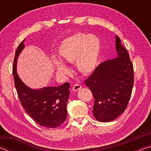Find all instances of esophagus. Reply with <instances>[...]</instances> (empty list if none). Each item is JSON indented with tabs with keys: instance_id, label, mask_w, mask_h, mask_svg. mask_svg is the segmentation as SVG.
Returning <instances> with one entry per match:
<instances>
[{
	"instance_id": "esophagus-1",
	"label": "esophagus",
	"mask_w": 151,
	"mask_h": 151,
	"mask_svg": "<svg viewBox=\"0 0 151 151\" xmlns=\"http://www.w3.org/2000/svg\"><path fill=\"white\" fill-rule=\"evenodd\" d=\"M81 88H82V86L81 85H79V84H76V85L73 86V90L74 91H78L80 90Z\"/></svg>"
}]
</instances>
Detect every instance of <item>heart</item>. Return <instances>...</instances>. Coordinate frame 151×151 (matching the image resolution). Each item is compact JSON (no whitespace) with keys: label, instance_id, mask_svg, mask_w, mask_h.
I'll use <instances>...</instances> for the list:
<instances>
[{"label":"heart","instance_id":"heart-1","mask_svg":"<svg viewBox=\"0 0 151 151\" xmlns=\"http://www.w3.org/2000/svg\"><path fill=\"white\" fill-rule=\"evenodd\" d=\"M101 43L96 36L77 33L63 40L58 48V53L64 63L75 62L79 72L88 75L96 68ZM63 63L55 59L52 66L58 74L67 76L70 73V69Z\"/></svg>","mask_w":151,"mask_h":151}]
</instances>
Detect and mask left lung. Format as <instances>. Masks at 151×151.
Wrapping results in <instances>:
<instances>
[{"instance_id":"1","label":"left lung","mask_w":151,"mask_h":151,"mask_svg":"<svg viewBox=\"0 0 151 151\" xmlns=\"http://www.w3.org/2000/svg\"><path fill=\"white\" fill-rule=\"evenodd\" d=\"M115 47L116 57L100 64L85 81L94 99L93 115L100 122L112 121L121 115L133 87V66L118 36Z\"/></svg>"}]
</instances>
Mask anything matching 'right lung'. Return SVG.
<instances>
[{
    "label": "right lung",
    "instance_id": "obj_1",
    "mask_svg": "<svg viewBox=\"0 0 151 151\" xmlns=\"http://www.w3.org/2000/svg\"><path fill=\"white\" fill-rule=\"evenodd\" d=\"M25 39L20 43L15 52L12 73L18 96L22 106L34 121L47 128L60 127L66 119V103L70 96V84L33 89L22 82L17 71V60L24 48Z\"/></svg>",
    "mask_w": 151,
    "mask_h": 151
}]
</instances>
